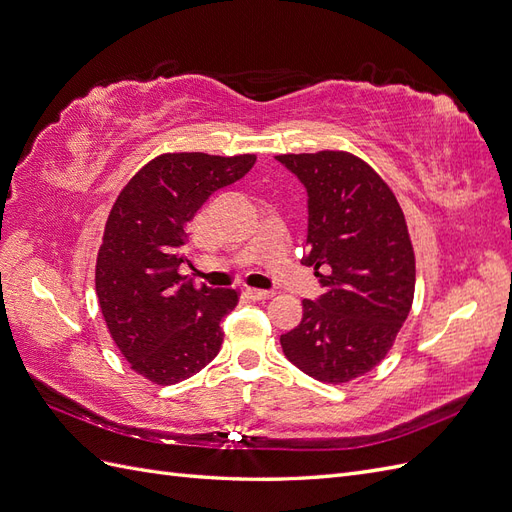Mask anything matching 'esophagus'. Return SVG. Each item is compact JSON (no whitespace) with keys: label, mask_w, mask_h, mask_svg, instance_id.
<instances>
[{"label":"esophagus","mask_w":512,"mask_h":512,"mask_svg":"<svg viewBox=\"0 0 512 512\" xmlns=\"http://www.w3.org/2000/svg\"><path fill=\"white\" fill-rule=\"evenodd\" d=\"M245 292H247V297L254 299V301H267L275 294L273 290H260V288H247Z\"/></svg>","instance_id":"esophagus-1"}]
</instances>
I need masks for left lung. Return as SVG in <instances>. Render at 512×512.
<instances>
[{
    "mask_svg": "<svg viewBox=\"0 0 512 512\" xmlns=\"http://www.w3.org/2000/svg\"><path fill=\"white\" fill-rule=\"evenodd\" d=\"M275 160L305 185L303 260L327 288L303 301L299 327L280 337L284 354L320 382H350L384 359L410 314L416 267L404 211L376 170L348 151Z\"/></svg>",
    "mask_w": 512,
    "mask_h": 512,
    "instance_id": "1",
    "label": "left lung"
}]
</instances>
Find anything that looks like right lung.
<instances>
[{"label": "right lung", "instance_id": "right-lung-1", "mask_svg": "<svg viewBox=\"0 0 512 512\" xmlns=\"http://www.w3.org/2000/svg\"><path fill=\"white\" fill-rule=\"evenodd\" d=\"M256 156L162 153L126 183L108 213L96 260V294L113 342L136 374L168 386L198 374L222 346L232 288L196 286L185 226L207 198L250 173Z\"/></svg>", "mask_w": 512, "mask_h": 512}]
</instances>
